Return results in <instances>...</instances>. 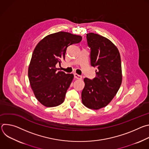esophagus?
I'll use <instances>...</instances> for the list:
<instances>
[{"instance_id": "obj_1", "label": "esophagus", "mask_w": 149, "mask_h": 149, "mask_svg": "<svg viewBox=\"0 0 149 149\" xmlns=\"http://www.w3.org/2000/svg\"><path fill=\"white\" fill-rule=\"evenodd\" d=\"M74 77L77 79H82V77L77 74H74Z\"/></svg>"}]
</instances>
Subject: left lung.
<instances>
[{
	"label": "left lung",
	"mask_w": 149,
	"mask_h": 149,
	"mask_svg": "<svg viewBox=\"0 0 149 149\" xmlns=\"http://www.w3.org/2000/svg\"><path fill=\"white\" fill-rule=\"evenodd\" d=\"M87 39L91 48V65L97 67V70L93 80L84 79L82 102L88 109L99 110L111 101L121 86V57L117 47L109 39L88 33Z\"/></svg>",
	"instance_id": "left-lung-1"
}]
</instances>
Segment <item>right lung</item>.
Here are the masks:
<instances>
[{"label": "right lung", "mask_w": 149, "mask_h": 149, "mask_svg": "<svg viewBox=\"0 0 149 149\" xmlns=\"http://www.w3.org/2000/svg\"><path fill=\"white\" fill-rule=\"evenodd\" d=\"M81 40V36L61 31L47 35L35 48L28 78L36 98L45 107H56L64 101L74 75L58 71L56 64L65 59L68 47Z\"/></svg>", "instance_id": "right-lung-1"}]
</instances>
